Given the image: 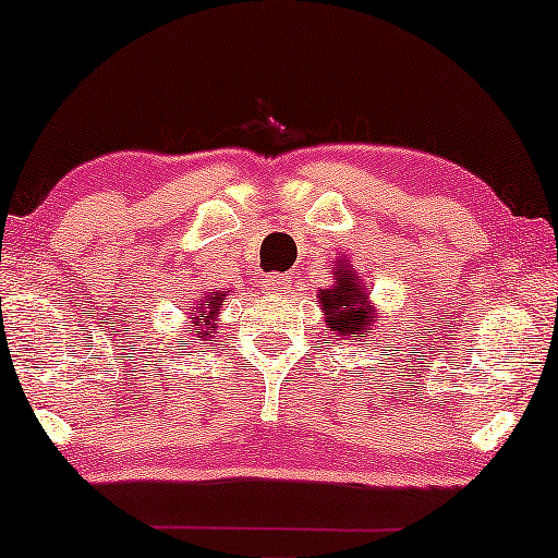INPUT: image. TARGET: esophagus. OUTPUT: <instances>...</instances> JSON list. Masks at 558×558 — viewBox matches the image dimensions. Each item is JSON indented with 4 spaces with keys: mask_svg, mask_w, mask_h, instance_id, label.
<instances>
[{
    "mask_svg": "<svg viewBox=\"0 0 558 558\" xmlns=\"http://www.w3.org/2000/svg\"><path fill=\"white\" fill-rule=\"evenodd\" d=\"M289 287H292V279H289L287 274H269V277L264 279V289L271 294H284Z\"/></svg>",
    "mask_w": 558,
    "mask_h": 558,
    "instance_id": "esophagus-1",
    "label": "esophagus"
}]
</instances>
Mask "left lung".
<instances>
[{
    "label": "left lung",
    "instance_id": "1",
    "mask_svg": "<svg viewBox=\"0 0 558 558\" xmlns=\"http://www.w3.org/2000/svg\"><path fill=\"white\" fill-rule=\"evenodd\" d=\"M319 307L325 310V323L332 327L335 338L365 342L376 310L363 292L357 274L345 262L335 266V287L319 289Z\"/></svg>",
    "mask_w": 558,
    "mask_h": 558
}]
</instances>
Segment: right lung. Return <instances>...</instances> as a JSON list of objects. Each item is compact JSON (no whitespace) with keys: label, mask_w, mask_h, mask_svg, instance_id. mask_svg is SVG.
<instances>
[{"label":"right lung","mask_w":558,"mask_h":558,"mask_svg":"<svg viewBox=\"0 0 558 558\" xmlns=\"http://www.w3.org/2000/svg\"><path fill=\"white\" fill-rule=\"evenodd\" d=\"M223 292H208V296H203L201 304H195V307L190 310V323H193L187 327L190 335H195V338L201 340L210 338V330L218 323V307L220 302H223ZM182 345H190V342L182 340Z\"/></svg>","instance_id":"obj_1"}]
</instances>
